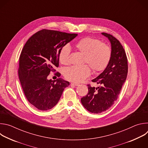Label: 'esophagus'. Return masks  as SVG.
<instances>
[{"label":"esophagus","instance_id":"1","mask_svg":"<svg viewBox=\"0 0 148 148\" xmlns=\"http://www.w3.org/2000/svg\"><path fill=\"white\" fill-rule=\"evenodd\" d=\"M71 85H73V86H79V84L75 83V82H72V83H71Z\"/></svg>","mask_w":148,"mask_h":148}]
</instances>
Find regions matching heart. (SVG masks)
Segmentation results:
<instances>
[{"label": "heart", "instance_id": "b5f03b06", "mask_svg": "<svg viewBox=\"0 0 148 148\" xmlns=\"http://www.w3.org/2000/svg\"><path fill=\"white\" fill-rule=\"evenodd\" d=\"M74 47L84 55V63L88 64L94 73L102 71L108 66L111 58L112 51L107 44L101 43L98 39L87 37L76 42ZM70 54V49L68 45L61 48L58 54V60L61 64H69ZM87 64H84L67 68L64 71V77L71 81L81 82L91 74L90 67Z\"/></svg>", "mask_w": 148, "mask_h": 148}]
</instances>
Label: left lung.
Instances as JSON below:
<instances>
[{
	"label": "left lung",
	"mask_w": 148,
	"mask_h": 148,
	"mask_svg": "<svg viewBox=\"0 0 148 148\" xmlns=\"http://www.w3.org/2000/svg\"><path fill=\"white\" fill-rule=\"evenodd\" d=\"M102 34L108 37L111 44L112 55L107 68L92 81L100 84L95 88L88 84V92L81 99L84 108L94 114L104 112L116 101L128 74V59L119 41L106 33Z\"/></svg>",
	"instance_id": "left-lung-1"
}]
</instances>
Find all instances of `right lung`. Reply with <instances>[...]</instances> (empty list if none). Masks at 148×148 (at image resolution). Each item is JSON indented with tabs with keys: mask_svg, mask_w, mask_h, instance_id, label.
Returning a JSON list of instances; mask_svg holds the SVG:
<instances>
[{
	"mask_svg": "<svg viewBox=\"0 0 148 148\" xmlns=\"http://www.w3.org/2000/svg\"><path fill=\"white\" fill-rule=\"evenodd\" d=\"M78 34L41 30L27 41L19 58V79L27 101L39 110L47 111L58 103L70 82L62 79H48L59 65L61 48ZM59 77L61 74H54Z\"/></svg>",
	"mask_w": 148,
	"mask_h": 148,
	"instance_id": "1",
	"label": "right lung"
}]
</instances>
